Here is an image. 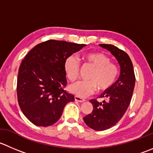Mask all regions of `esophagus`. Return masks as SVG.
Wrapping results in <instances>:
<instances>
[{
  "instance_id": "1",
  "label": "esophagus",
  "mask_w": 153,
  "mask_h": 153,
  "mask_svg": "<svg viewBox=\"0 0 153 153\" xmlns=\"http://www.w3.org/2000/svg\"><path fill=\"white\" fill-rule=\"evenodd\" d=\"M75 102H84V99H82V98H80V97H78V96H75Z\"/></svg>"
}]
</instances>
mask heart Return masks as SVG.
<instances>
[{"label": "heart", "mask_w": 153, "mask_h": 153, "mask_svg": "<svg viewBox=\"0 0 153 153\" xmlns=\"http://www.w3.org/2000/svg\"><path fill=\"white\" fill-rule=\"evenodd\" d=\"M85 60L94 67L88 77L89 81H79L71 84L69 91L79 97H87L93 94L96 87L104 91L112 87L118 76L119 70L111 58L102 53H90L84 56ZM64 70L70 81L78 78L80 72V61L75 55H70L64 62Z\"/></svg>", "instance_id": "obj_1"}]
</instances>
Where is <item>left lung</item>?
<instances>
[{
    "instance_id": "obj_1",
    "label": "left lung",
    "mask_w": 153,
    "mask_h": 153,
    "mask_svg": "<svg viewBox=\"0 0 153 153\" xmlns=\"http://www.w3.org/2000/svg\"><path fill=\"white\" fill-rule=\"evenodd\" d=\"M116 57L120 66V75L112 87L104 91L97 99L90 101L93 106L91 114L84 117V121L90 128L96 131H104L116 125L123 117L129 106L135 84L133 65L129 56L124 51L113 45L100 44Z\"/></svg>"
}]
</instances>
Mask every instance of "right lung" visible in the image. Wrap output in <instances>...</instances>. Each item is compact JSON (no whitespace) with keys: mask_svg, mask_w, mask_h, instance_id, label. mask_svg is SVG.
<instances>
[{"mask_svg":"<svg viewBox=\"0 0 153 153\" xmlns=\"http://www.w3.org/2000/svg\"><path fill=\"white\" fill-rule=\"evenodd\" d=\"M85 44L50 39L36 45L22 60L17 78V96L25 116L37 126H49L61 117L75 97L64 90V62Z\"/></svg>","mask_w":153,"mask_h":153,"instance_id":"obj_1","label":"right lung"}]
</instances>
